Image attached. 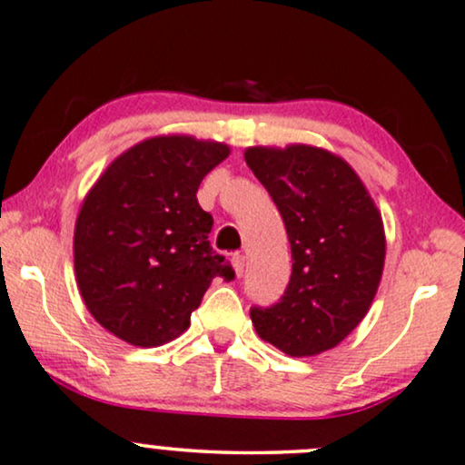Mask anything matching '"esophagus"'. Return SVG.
Wrapping results in <instances>:
<instances>
[{"instance_id":"34e87169","label":"esophagus","mask_w":465,"mask_h":465,"mask_svg":"<svg viewBox=\"0 0 465 465\" xmlns=\"http://www.w3.org/2000/svg\"><path fill=\"white\" fill-rule=\"evenodd\" d=\"M232 266H233V270H236V276L240 279V276L244 274V268H246L244 255H240V252H236V255L232 257Z\"/></svg>"}]
</instances>
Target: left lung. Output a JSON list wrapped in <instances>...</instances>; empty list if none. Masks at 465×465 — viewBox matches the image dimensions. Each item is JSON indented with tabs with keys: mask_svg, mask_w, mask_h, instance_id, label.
<instances>
[{
	"mask_svg": "<svg viewBox=\"0 0 465 465\" xmlns=\"http://www.w3.org/2000/svg\"><path fill=\"white\" fill-rule=\"evenodd\" d=\"M244 161L283 216L293 260L283 298L252 307V326L287 356L332 350L378 293L386 257L378 205L354 169L324 148L252 145Z\"/></svg>",
	"mask_w": 465,
	"mask_h": 465,
	"instance_id": "obj_1",
	"label": "left lung"
}]
</instances>
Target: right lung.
I'll list each match as a JSON object with an SVG mask.
<instances>
[{
  "instance_id": "1",
  "label": "right lung",
  "mask_w": 465,
  "mask_h": 465,
  "mask_svg": "<svg viewBox=\"0 0 465 465\" xmlns=\"http://www.w3.org/2000/svg\"><path fill=\"white\" fill-rule=\"evenodd\" d=\"M229 145L191 134H158L122 152L81 203L74 223V276L87 311L104 331L156 348L191 326L214 276L233 279L197 202L202 180Z\"/></svg>"
}]
</instances>
